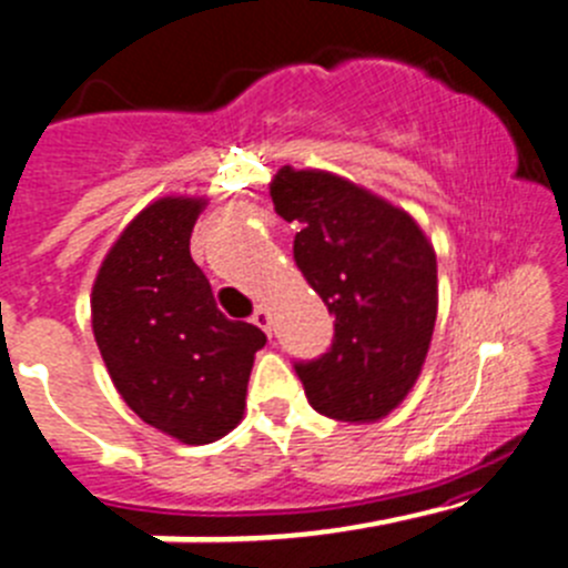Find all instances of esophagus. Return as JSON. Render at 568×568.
I'll return each instance as SVG.
<instances>
[{"label": "esophagus", "mask_w": 568, "mask_h": 568, "mask_svg": "<svg viewBox=\"0 0 568 568\" xmlns=\"http://www.w3.org/2000/svg\"><path fill=\"white\" fill-rule=\"evenodd\" d=\"M252 322H254V325H257L263 333H272V314H268V308H263V305H260V308L254 311Z\"/></svg>", "instance_id": "esophagus-1"}]
</instances>
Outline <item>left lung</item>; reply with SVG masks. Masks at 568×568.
Instances as JSON below:
<instances>
[{"instance_id": "obj_1", "label": "left lung", "mask_w": 568, "mask_h": 568, "mask_svg": "<svg viewBox=\"0 0 568 568\" xmlns=\"http://www.w3.org/2000/svg\"><path fill=\"white\" fill-rule=\"evenodd\" d=\"M280 219L300 224L294 260L336 322L333 344L296 362L308 404L344 423H375L415 386L437 322V254L417 221L327 171L280 168Z\"/></svg>"}]
</instances>
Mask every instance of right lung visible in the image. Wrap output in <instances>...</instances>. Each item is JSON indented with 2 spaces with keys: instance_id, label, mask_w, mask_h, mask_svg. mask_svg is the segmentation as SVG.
Returning a JSON list of instances; mask_svg holds the SVG:
<instances>
[{
  "instance_id": "right-lung-1",
  "label": "right lung",
  "mask_w": 568,
  "mask_h": 568,
  "mask_svg": "<svg viewBox=\"0 0 568 568\" xmlns=\"http://www.w3.org/2000/svg\"><path fill=\"white\" fill-rule=\"evenodd\" d=\"M204 199L164 195L131 221L92 285V331L125 404L179 443H215L241 423L266 333L232 322L190 257Z\"/></svg>"
}]
</instances>
